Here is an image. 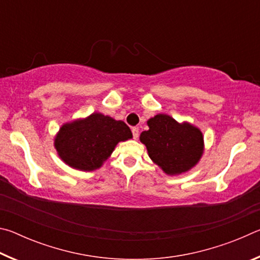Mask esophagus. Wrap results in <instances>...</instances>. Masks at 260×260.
I'll return each instance as SVG.
<instances>
[{
	"instance_id": "obj_1",
	"label": "esophagus",
	"mask_w": 260,
	"mask_h": 260,
	"mask_svg": "<svg viewBox=\"0 0 260 260\" xmlns=\"http://www.w3.org/2000/svg\"><path fill=\"white\" fill-rule=\"evenodd\" d=\"M132 133H133V138L136 140L139 138V128L138 127H133V128H132Z\"/></svg>"
}]
</instances>
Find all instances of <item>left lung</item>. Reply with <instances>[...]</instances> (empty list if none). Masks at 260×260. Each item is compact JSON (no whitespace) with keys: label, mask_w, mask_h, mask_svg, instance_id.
Wrapping results in <instances>:
<instances>
[{"label":"left lung","mask_w":260,"mask_h":260,"mask_svg":"<svg viewBox=\"0 0 260 260\" xmlns=\"http://www.w3.org/2000/svg\"><path fill=\"white\" fill-rule=\"evenodd\" d=\"M149 129L140 135L149 157L169 175L187 172L200 161L204 151L202 132L189 122L180 124L167 114L148 120Z\"/></svg>","instance_id":"left-lung-1"}]
</instances>
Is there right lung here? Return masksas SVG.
Here are the masks:
<instances>
[{"instance_id": "obj_1", "label": "right lung", "mask_w": 260, "mask_h": 260, "mask_svg": "<svg viewBox=\"0 0 260 260\" xmlns=\"http://www.w3.org/2000/svg\"><path fill=\"white\" fill-rule=\"evenodd\" d=\"M133 138L124 121L95 112L85 119L64 124L55 138V148L65 164L80 171L100 169L120 141Z\"/></svg>"}]
</instances>
